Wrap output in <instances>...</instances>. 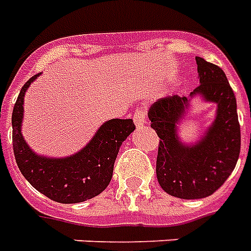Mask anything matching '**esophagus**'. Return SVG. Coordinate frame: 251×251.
Here are the masks:
<instances>
[{
    "instance_id": "34e87169",
    "label": "esophagus",
    "mask_w": 251,
    "mask_h": 251,
    "mask_svg": "<svg viewBox=\"0 0 251 251\" xmlns=\"http://www.w3.org/2000/svg\"><path fill=\"white\" fill-rule=\"evenodd\" d=\"M145 116H146V111L145 109H137L134 113V117H133V120H134V124L137 126V129H141V127H144L145 125Z\"/></svg>"
}]
</instances>
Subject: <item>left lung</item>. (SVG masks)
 Masks as SVG:
<instances>
[{"label": "left lung", "mask_w": 251, "mask_h": 251, "mask_svg": "<svg viewBox=\"0 0 251 251\" xmlns=\"http://www.w3.org/2000/svg\"><path fill=\"white\" fill-rule=\"evenodd\" d=\"M198 65L200 86L190 97L158 98L149 107L150 126L159 137L157 178L165 192L182 200H200L218 190L234 170L241 149L237 101L226 74L201 57ZM200 97L217 105L215 120L197 143L187 144L177 134L191 100Z\"/></svg>", "instance_id": "8db88e82"}]
</instances>
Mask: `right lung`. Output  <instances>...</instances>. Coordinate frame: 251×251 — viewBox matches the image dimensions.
Here are the masks:
<instances>
[{
  "mask_svg": "<svg viewBox=\"0 0 251 251\" xmlns=\"http://www.w3.org/2000/svg\"><path fill=\"white\" fill-rule=\"evenodd\" d=\"M40 74L22 86L13 109V150L22 176L50 200L59 203H78L101 194L113 177V168L122 142L134 131L133 120L113 118L103 122L82 149L68 157L37 154L21 133L24 98Z\"/></svg>",
  "mask_w": 251,
  "mask_h": 251,
  "instance_id": "right-lung-1",
  "label": "right lung"
}]
</instances>
